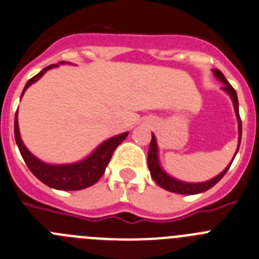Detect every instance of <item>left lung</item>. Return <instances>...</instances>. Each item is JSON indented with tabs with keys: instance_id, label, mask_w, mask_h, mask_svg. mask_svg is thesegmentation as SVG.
I'll list each match as a JSON object with an SVG mask.
<instances>
[{
	"instance_id": "left-lung-1",
	"label": "left lung",
	"mask_w": 259,
	"mask_h": 259,
	"mask_svg": "<svg viewBox=\"0 0 259 259\" xmlns=\"http://www.w3.org/2000/svg\"><path fill=\"white\" fill-rule=\"evenodd\" d=\"M212 71H213L214 76H216L220 81L224 83L222 89H224V91L231 97V100H233L234 108H235V115H236V118H238V126H239V144H238V149H236V153H238L239 147H240V142H241V120H240V115H239L238 96H236L235 89L230 85L228 79L225 78V75L222 74L220 70L213 69ZM235 156H234V158H235ZM233 161L229 163L228 167L225 168L221 174L214 176V178L211 179V180L204 181V183H185V181H180L178 180V179L170 176L167 172H165V170H163L162 167H161L158 161V147H157L156 137H154L153 134H152V141H151V144H149V149H148V168L149 171H151L152 179L156 181L157 185H159V187L163 188L165 190H168V192H172V193H178V194H185V195L199 194V193H203V192H206V190L211 189L213 185H216L217 183L224 178L225 174L228 172V170L230 168Z\"/></svg>"
}]
</instances>
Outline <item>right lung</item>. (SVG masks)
I'll return each instance as SVG.
<instances>
[{
  "instance_id": "add662e5",
  "label": "right lung",
  "mask_w": 259,
  "mask_h": 259,
  "mask_svg": "<svg viewBox=\"0 0 259 259\" xmlns=\"http://www.w3.org/2000/svg\"><path fill=\"white\" fill-rule=\"evenodd\" d=\"M61 64H64V62H61ZM56 66H59V65H50V66L45 67L40 72H38L35 76L29 79L28 83L24 87L21 97L25 93L28 87L39 80L47 70ZM14 133H15V141L19 147V151H20L21 157L25 161L29 170L33 172L35 178L39 179L43 184L57 190H80L96 184L97 181L101 179V176L105 174V170L107 167L108 162H110L111 157H112L113 151L117 148L118 144L125 141V138L129 134L126 132L110 138V139H107V141H105L102 144L97 147L87 158L81 159L79 162L69 163V165H50V163L43 162L35 156H33L28 151V148L24 146L23 141H21L20 132H19L18 112L15 115Z\"/></svg>"
}]
</instances>
